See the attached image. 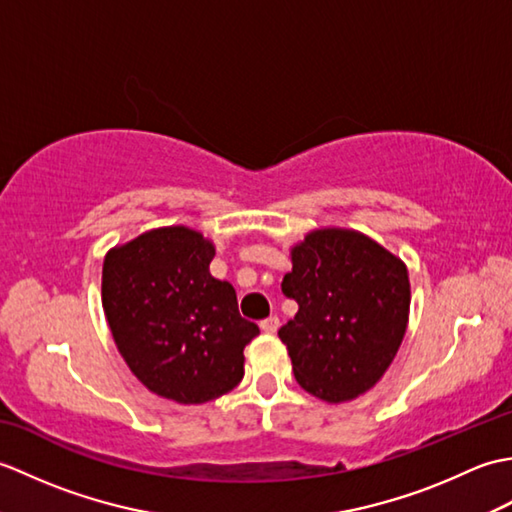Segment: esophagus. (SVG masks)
Segmentation results:
<instances>
[{
    "label": "esophagus",
    "mask_w": 512,
    "mask_h": 512,
    "mask_svg": "<svg viewBox=\"0 0 512 512\" xmlns=\"http://www.w3.org/2000/svg\"><path fill=\"white\" fill-rule=\"evenodd\" d=\"M262 330H264L266 334H275V332L279 330V319H277V317L264 319V321H262Z\"/></svg>",
    "instance_id": "esophagus-1"
}]
</instances>
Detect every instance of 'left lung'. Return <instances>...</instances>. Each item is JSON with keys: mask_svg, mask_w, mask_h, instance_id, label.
I'll return each mask as SVG.
<instances>
[{"mask_svg": "<svg viewBox=\"0 0 512 512\" xmlns=\"http://www.w3.org/2000/svg\"><path fill=\"white\" fill-rule=\"evenodd\" d=\"M281 290L299 306L279 330L297 383L328 402L372 389L407 330L405 264L361 233L323 228L292 248Z\"/></svg>", "mask_w": 512, "mask_h": 512, "instance_id": "obj_1", "label": "left lung"}]
</instances>
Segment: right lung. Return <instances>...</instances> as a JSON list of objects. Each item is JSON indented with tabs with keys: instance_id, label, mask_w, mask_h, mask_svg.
Here are the masks:
<instances>
[{
	"instance_id": "obj_1",
	"label": "right lung",
	"mask_w": 512,
	"mask_h": 512,
	"mask_svg": "<svg viewBox=\"0 0 512 512\" xmlns=\"http://www.w3.org/2000/svg\"><path fill=\"white\" fill-rule=\"evenodd\" d=\"M211 242L184 226L149 231L107 253L103 310L118 352L154 394L200 405L244 376L259 334L237 310L235 288L211 277Z\"/></svg>"
}]
</instances>
